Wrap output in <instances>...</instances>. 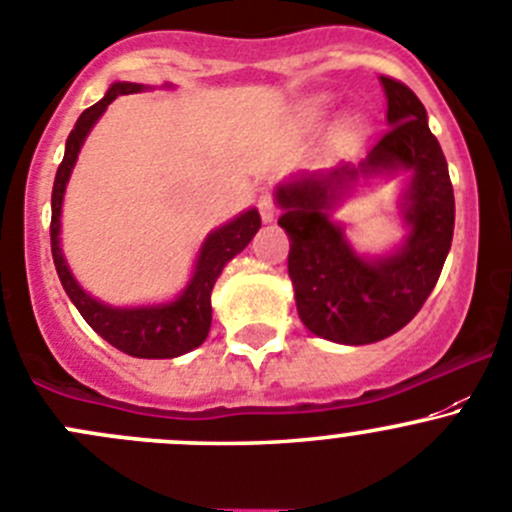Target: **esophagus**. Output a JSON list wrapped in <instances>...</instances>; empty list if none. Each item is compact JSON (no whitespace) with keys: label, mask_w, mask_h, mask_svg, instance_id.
I'll list each match as a JSON object with an SVG mask.
<instances>
[{"label":"esophagus","mask_w":512,"mask_h":512,"mask_svg":"<svg viewBox=\"0 0 512 512\" xmlns=\"http://www.w3.org/2000/svg\"><path fill=\"white\" fill-rule=\"evenodd\" d=\"M257 210H260L262 222L275 220V200H272L270 192H262V195L257 197Z\"/></svg>","instance_id":"esophagus-1"}]
</instances>
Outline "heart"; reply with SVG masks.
<instances>
[{"label":"heart","mask_w":512,"mask_h":512,"mask_svg":"<svg viewBox=\"0 0 512 512\" xmlns=\"http://www.w3.org/2000/svg\"><path fill=\"white\" fill-rule=\"evenodd\" d=\"M327 109V97H312L310 102L305 104L307 119H320ZM362 132H365V119L360 114H345L337 124V137L342 142H355L360 140Z\"/></svg>","instance_id":"1"}]
</instances>
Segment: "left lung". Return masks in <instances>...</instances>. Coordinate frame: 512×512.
<instances>
[{
    "instance_id": "left-lung-1",
    "label": "left lung",
    "mask_w": 512,
    "mask_h": 512,
    "mask_svg": "<svg viewBox=\"0 0 512 512\" xmlns=\"http://www.w3.org/2000/svg\"><path fill=\"white\" fill-rule=\"evenodd\" d=\"M390 130L357 165L300 172L280 182L277 225L290 237L287 272L302 325L340 345H370L403 330L438 282L455 227L448 162L410 87L380 77ZM409 172L401 214L409 235L385 256H360L329 212L360 179Z\"/></svg>"
}]
</instances>
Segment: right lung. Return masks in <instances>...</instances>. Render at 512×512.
Returning a JSON list of instances; mask_svg holds the SVG:
<instances>
[{
	"label": "right lung",
	"mask_w": 512,
	"mask_h": 512,
	"mask_svg": "<svg viewBox=\"0 0 512 512\" xmlns=\"http://www.w3.org/2000/svg\"><path fill=\"white\" fill-rule=\"evenodd\" d=\"M165 87H172V84H165ZM145 89L150 87L135 82H114L97 104H92V107L79 114L74 130L67 137V145H64V160L59 165L57 177H54L52 227H49V235H52V257L59 282H62L67 297L79 310V315L87 320V325L99 337H104L109 345L127 352V355L147 357V360H170V357L185 355V352L195 350V347L205 342L212 325V287H215L217 277L222 275L227 262L250 245V240L260 230L262 222L260 212L250 207V210L240 212L235 220L212 230L205 237V242H202L200 252H197L190 282L170 302L140 307H112L89 295L87 290H82V285L74 280L72 270H69L67 260H64L62 245H59L62 202L64 192H67L69 175H72L74 162H77L84 140H87V135L97 124V119L104 114V109L119 94H135L145 92Z\"/></svg>",
	"instance_id": "right-lung-1"
}]
</instances>
